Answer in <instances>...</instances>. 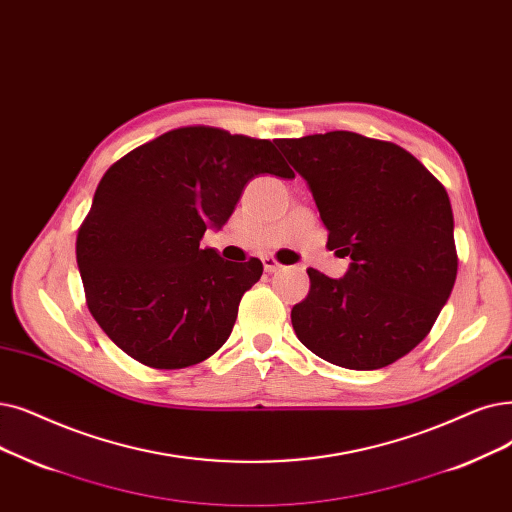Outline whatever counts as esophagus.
<instances>
[{
  "instance_id": "34e87169",
  "label": "esophagus",
  "mask_w": 512,
  "mask_h": 512,
  "mask_svg": "<svg viewBox=\"0 0 512 512\" xmlns=\"http://www.w3.org/2000/svg\"><path fill=\"white\" fill-rule=\"evenodd\" d=\"M263 270L268 274H274V272L282 270V265L274 257H263Z\"/></svg>"
}]
</instances>
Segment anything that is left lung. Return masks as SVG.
I'll return each mask as SVG.
<instances>
[{
    "mask_svg": "<svg viewBox=\"0 0 512 512\" xmlns=\"http://www.w3.org/2000/svg\"><path fill=\"white\" fill-rule=\"evenodd\" d=\"M278 148L314 196L326 247L351 259L339 280L307 270L309 293L291 311L299 341L351 370L404 358L456 282L446 188L402 146L353 131L278 140Z\"/></svg>",
    "mask_w": 512,
    "mask_h": 512,
    "instance_id": "8db88e82",
    "label": "left lung"
}]
</instances>
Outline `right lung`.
<instances>
[{
  "label": "right lung",
  "mask_w": 512,
  "mask_h": 512,
  "mask_svg": "<svg viewBox=\"0 0 512 512\" xmlns=\"http://www.w3.org/2000/svg\"><path fill=\"white\" fill-rule=\"evenodd\" d=\"M295 177L270 140L192 125L127 152L100 180L77 234L85 301L108 339L159 370L224 345L263 265L201 249L255 175Z\"/></svg>",
  "instance_id": "1"
}]
</instances>
